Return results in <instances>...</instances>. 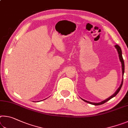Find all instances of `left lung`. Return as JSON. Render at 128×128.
Returning a JSON list of instances; mask_svg holds the SVG:
<instances>
[{
  "label": "left lung",
  "instance_id": "8db88e82",
  "mask_svg": "<svg viewBox=\"0 0 128 128\" xmlns=\"http://www.w3.org/2000/svg\"><path fill=\"white\" fill-rule=\"evenodd\" d=\"M114 47L116 48V49L117 50V52H118V57H119V59L121 63V66H122V82H121V85L120 86H119V88L117 89L116 90V91L113 93V94L111 96L109 97L108 98L105 99V100H103L101 101V102H90V101H86V100H84V99H82V98H81L82 100L86 102H88L89 104H92V105H101V104H104L105 102H107V101H109V100H110L111 98H112L113 97H115L116 95L117 94V93L119 92V91L120 90L121 87H122V83H123V76H124V70H125V66H124V60H123V58H122V50H121V49L120 48V46H118V45H116L114 46Z\"/></svg>",
  "mask_w": 128,
  "mask_h": 128
}]
</instances>
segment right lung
Instances as JSON below:
<instances>
[{
    "label": "right lung",
    "mask_w": 128,
    "mask_h": 128,
    "mask_svg": "<svg viewBox=\"0 0 128 128\" xmlns=\"http://www.w3.org/2000/svg\"><path fill=\"white\" fill-rule=\"evenodd\" d=\"M37 102H38V101H37Z\"/></svg>",
    "instance_id": "obj_1"
}]
</instances>
